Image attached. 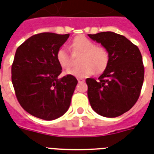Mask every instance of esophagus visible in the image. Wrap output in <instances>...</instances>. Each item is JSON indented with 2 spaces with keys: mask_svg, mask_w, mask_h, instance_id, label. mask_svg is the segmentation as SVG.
I'll return each instance as SVG.
<instances>
[{
  "mask_svg": "<svg viewBox=\"0 0 154 154\" xmlns=\"http://www.w3.org/2000/svg\"><path fill=\"white\" fill-rule=\"evenodd\" d=\"M78 82H79V83H80V82H85V80H83V79H78Z\"/></svg>",
  "mask_w": 154,
  "mask_h": 154,
  "instance_id": "obj_1",
  "label": "esophagus"
}]
</instances>
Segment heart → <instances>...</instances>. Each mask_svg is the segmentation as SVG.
I'll return each mask as SVG.
<instances>
[{
	"label": "heart",
	"instance_id": "obj_1",
	"mask_svg": "<svg viewBox=\"0 0 154 154\" xmlns=\"http://www.w3.org/2000/svg\"><path fill=\"white\" fill-rule=\"evenodd\" d=\"M74 53H82L83 56L81 60L82 66L66 71L64 74L77 78H86L95 72L102 73L109 64V53L103 47L96 46L95 43L84 36H78L71 43ZM56 60L62 68L67 69L72 65V60L67 48L62 46L56 52Z\"/></svg>",
	"mask_w": 154,
	"mask_h": 154
}]
</instances>
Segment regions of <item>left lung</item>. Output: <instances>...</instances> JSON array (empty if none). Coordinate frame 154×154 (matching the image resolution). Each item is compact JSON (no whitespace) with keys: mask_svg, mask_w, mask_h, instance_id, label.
<instances>
[{"mask_svg":"<svg viewBox=\"0 0 154 154\" xmlns=\"http://www.w3.org/2000/svg\"><path fill=\"white\" fill-rule=\"evenodd\" d=\"M109 53V64L98 80L87 78V96L97 114L114 118L129 110L138 100L144 78L139 48L114 32L88 35Z\"/></svg>","mask_w":154,"mask_h":154,"instance_id":"obj_1","label":"left lung"}]
</instances>
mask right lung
I'll return each mask as SVG.
<instances>
[{
  "mask_svg": "<svg viewBox=\"0 0 154 154\" xmlns=\"http://www.w3.org/2000/svg\"><path fill=\"white\" fill-rule=\"evenodd\" d=\"M68 37L41 33L26 39L15 52L11 67L15 96L25 111L39 119H57L70 106L77 80L69 75L58 79L62 67L55 57Z\"/></svg>",
  "mask_w": 154,
  "mask_h": 154,
  "instance_id": "right-lung-1",
  "label": "right lung"
}]
</instances>
